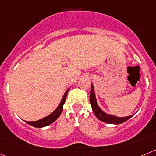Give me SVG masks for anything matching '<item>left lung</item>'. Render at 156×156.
I'll use <instances>...</instances> for the list:
<instances>
[{"label": "left lung", "mask_w": 156, "mask_h": 156, "mask_svg": "<svg viewBox=\"0 0 156 156\" xmlns=\"http://www.w3.org/2000/svg\"><path fill=\"white\" fill-rule=\"evenodd\" d=\"M90 103L91 105V108H92L93 112L94 113L95 116L98 118L99 120L102 121V122H105V123H108V124H122L126 121L129 120L132 115L127 116V117L124 118H119L116 116L111 115H108L105 112L101 110L99 107H98V104H97V101L95 98V94H94V88L93 85H91V94H90Z\"/></svg>", "instance_id": "1"}]
</instances>
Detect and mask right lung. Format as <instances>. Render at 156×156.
<instances>
[{"label": "right lung", "mask_w": 156, "mask_h": 156, "mask_svg": "<svg viewBox=\"0 0 156 156\" xmlns=\"http://www.w3.org/2000/svg\"><path fill=\"white\" fill-rule=\"evenodd\" d=\"M70 88H68L66 91H65V94H64L63 98H62V101H61V103L59 104L58 107L55 109V111L51 113V115H49L47 117L44 118V119H41V120L38 121H35V122H27V124L30 125V126H34V127L36 128H42V127H44V126H47L48 125L51 124L58 119L60 115L62 114V110H63V105L65 104V100H66V96L67 94H68V91H69Z\"/></svg>", "instance_id": "1"}]
</instances>
